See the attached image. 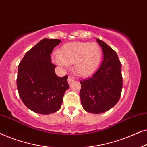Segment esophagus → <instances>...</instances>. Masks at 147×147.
I'll return each instance as SVG.
<instances>
[{
	"label": "esophagus",
	"mask_w": 147,
	"mask_h": 147,
	"mask_svg": "<svg viewBox=\"0 0 147 147\" xmlns=\"http://www.w3.org/2000/svg\"><path fill=\"white\" fill-rule=\"evenodd\" d=\"M74 80V78L73 77H71V76H69V77H68L67 82H68V83H69V84H71L72 82H73Z\"/></svg>",
	"instance_id": "34e87169"
}]
</instances>
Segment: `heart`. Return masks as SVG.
I'll list each match as a JSON object with an SVG mask.
<instances>
[{
    "instance_id": "b5f03b06",
    "label": "heart",
    "mask_w": 147,
    "mask_h": 147,
    "mask_svg": "<svg viewBox=\"0 0 147 147\" xmlns=\"http://www.w3.org/2000/svg\"><path fill=\"white\" fill-rule=\"evenodd\" d=\"M102 50L96 43L71 42L62 46L59 53L55 52L52 59L57 65L67 68L74 63V71L81 77L91 76L99 67Z\"/></svg>"
}]
</instances>
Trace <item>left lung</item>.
I'll list each match as a JSON object with an SVG mask.
<instances>
[{"label":"left lung","instance_id":"1","mask_svg":"<svg viewBox=\"0 0 147 147\" xmlns=\"http://www.w3.org/2000/svg\"><path fill=\"white\" fill-rule=\"evenodd\" d=\"M97 41L102 48L103 61L91 78L80 81L82 106L93 114L103 113L115 106L122 89L121 63L117 53L104 41Z\"/></svg>","mask_w":147,"mask_h":147}]
</instances>
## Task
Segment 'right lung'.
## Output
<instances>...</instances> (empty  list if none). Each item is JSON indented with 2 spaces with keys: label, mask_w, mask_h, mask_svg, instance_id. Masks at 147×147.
<instances>
[{
  "label": "right lung",
  "mask_w": 147,
  "mask_h": 147,
  "mask_svg": "<svg viewBox=\"0 0 147 147\" xmlns=\"http://www.w3.org/2000/svg\"><path fill=\"white\" fill-rule=\"evenodd\" d=\"M59 39H43L25 53L18 69L17 86L24 104L38 114H49L60 109L69 88L68 76L59 78L51 54Z\"/></svg>",
  "instance_id": "1"
}]
</instances>
